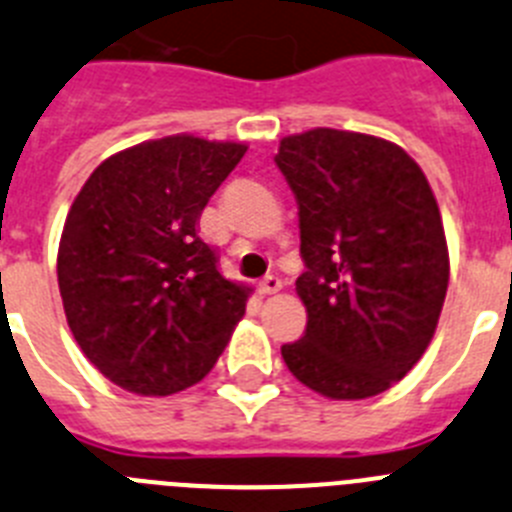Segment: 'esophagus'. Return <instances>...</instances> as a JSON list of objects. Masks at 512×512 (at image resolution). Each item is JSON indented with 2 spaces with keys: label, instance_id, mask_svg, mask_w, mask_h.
Instances as JSON below:
<instances>
[{
  "label": "esophagus",
  "instance_id": "1",
  "mask_svg": "<svg viewBox=\"0 0 512 512\" xmlns=\"http://www.w3.org/2000/svg\"><path fill=\"white\" fill-rule=\"evenodd\" d=\"M280 288H283V280H280L278 275H265V278L260 280L262 293H278Z\"/></svg>",
  "mask_w": 512,
  "mask_h": 512
}]
</instances>
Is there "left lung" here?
<instances>
[{"label":"left lung","instance_id":"obj_1","mask_svg":"<svg viewBox=\"0 0 512 512\" xmlns=\"http://www.w3.org/2000/svg\"><path fill=\"white\" fill-rule=\"evenodd\" d=\"M275 163L298 201L308 311L280 354L326 398H372L411 372L439 324L449 252L434 191L405 150L359 132L283 137Z\"/></svg>","mask_w":512,"mask_h":512}]
</instances>
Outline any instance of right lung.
Returning <instances> with one entry per match:
<instances>
[{"label": "right lung", "mask_w": 512, "mask_h": 512, "mask_svg": "<svg viewBox=\"0 0 512 512\" xmlns=\"http://www.w3.org/2000/svg\"><path fill=\"white\" fill-rule=\"evenodd\" d=\"M247 145L191 135L107 158L78 191L58 247V288L81 352L137 395L191 388L214 367L247 285L199 237L204 206Z\"/></svg>", "instance_id": "right-lung-1"}]
</instances>
